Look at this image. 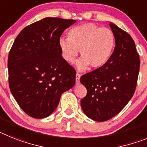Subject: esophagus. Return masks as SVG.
Instances as JSON below:
<instances>
[{
    "mask_svg": "<svg viewBox=\"0 0 147 147\" xmlns=\"http://www.w3.org/2000/svg\"><path fill=\"white\" fill-rule=\"evenodd\" d=\"M80 78H81V74L79 73H76V84L79 83L80 81Z\"/></svg>",
    "mask_w": 147,
    "mask_h": 147,
    "instance_id": "obj_1",
    "label": "esophagus"
}]
</instances>
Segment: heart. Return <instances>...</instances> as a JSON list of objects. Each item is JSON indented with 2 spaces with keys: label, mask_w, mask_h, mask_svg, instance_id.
<instances>
[{
  "label": "heart",
  "mask_w": 147,
  "mask_h": 147,
  "mask_svg": "<svg viewBox=\"0 0 147 147\" xmlns=\"http://www.w3.org/2000/svg\"><path fill=\"white\" fill-rule=\"evenodd\" d=\"M68 35L69 38H60L59 46L64 59L71 63L76 61L80 49L81 58L77 63L79 70H85L89 66L92 69L102 67L115 48L116 37L111 30L92 23L74 27Z\"/></svg>",
  "instance_id": "heart-1"
}]
</instances>
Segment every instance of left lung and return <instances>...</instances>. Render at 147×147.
Instances as JSON below:
<instances>
[{
    "label": "left lung",
    "mask_w": 147,
    "mask_h": 147,
    "mask_svg": "<svg viewBox=\"0 0 147 147\" xmlns=\"http://www.w3.org/2000/svg\"><path fill=\"white\" fill-rule=\"evenodd\" d=\"M116 46L107 63L83 75L80 81L87 88L81 100L83 111L95 121L103 122L117 115L132 98L136 89L140 57L130 35L109 24Z\"/></svg>",
    "instance_id": "left-lung-1"
}]
</instances>
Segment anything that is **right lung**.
Segmentation results:
<instances>
[{"instance_id":"obj_1","label":"right lung","mask_w":147,"mask_h":147,"mask_svg":"<svg viewBox=\"0 0 147 147\" xmlns=\"http://www.w3.org/2000/svg\"><path fill=\"white\" fill-rule=\"evenodd\" d=\"M76 22L48 17L34 22L19 33L9 51V89L31 117L52 113L61 94L76 84V69L61 56L59 46L64 30Z\"/></svg>"}]
</instances>
